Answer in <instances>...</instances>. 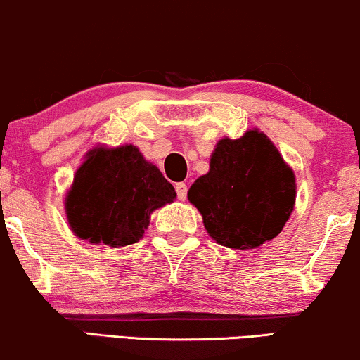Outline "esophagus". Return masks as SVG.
<instances>
[{"label": "esophagus", "mask_w": 360, "mask_h": 360, "mask_svg": "<svg viewBox=\"0 0 360 360\" xmlns=\"http://www.w3.org/2000/svg\"><path fill=\"white\" fill-rule=\"evenodd\" d=\"M175 190H176V195H179L180 200H185V198H187V185H185V184H176Z\"/></svg>", "instance_id": "esophagus-1"}]
</instances>
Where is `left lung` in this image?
<instances>
[{
  "mask_svg": "<svg viewBox=\"0 0 360 360\" xmlns=\"http://www.w3.org/2000/svg\"><path fill=\"white\" fill-rule=\"evenodd\" d=\"M297 198L295 173L264 133L222 138L210 168L188 190V200L221 246L246 251L280 234Z\"/></svg>",
  "mask_w": 360,
  "mask_h": 360,
  "instance_id": "left-lung-1",
  "label": "left lung"
}]
</instances>
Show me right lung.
Instances as JSON below:
<instances>
[{"label": "right lung", "mask_w": 360, "mask_h": 360, "mask_svg": "<svg viewBox=\"0 0 360 360\" xmlns=\"http://www.w3.org/2000/svg\"><path fill=\"white\" fill-rule=\"evenodd\" d=\"M175 197L173 185L136 146H96L75 172L65 212L77 238L122 248L138 243L153 210Z\"/></svg>", "instance_id": "right-lung-1"}]
</instances>
